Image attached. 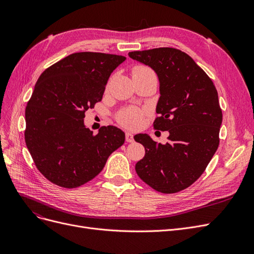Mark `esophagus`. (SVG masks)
Here are the masks:
<instances>
[{"label": "esophagus", "instance_id": "obj_1", "mask_svg": "<svg viewBox=\"0 0 254 254\" xmlns=\"http://www.w3.org/2000/svg\"><path fill=\"white\" fill-rule=\"evenodd\" d=\"M126 142L127 143L133 142V134L131 132H126Z\"/></svg>", "mask_w": 254, "mask_h": 254}]
</instances>
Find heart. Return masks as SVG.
Listing matches in <instances>:
<instances>
[{
  "label": "heart",
  "instance_id": "b5f03b06",
  "mask_svg": "<svg viewBox=\"0 0 254 254\" xmlns=\"http://www.w3.org/2000/svg\"><path fill=\"white\" fill-rule=\"evenodd\" d=\"M144 71H150L147 67L144 66H136L133 73L135 72H144ZM142 119H143V112L136 108H128L120 113L119 115V122L121 124L130 129H136L139 128L142 124Z\"/></svg>",
  "mask_w": 254,
  "mask_h": 254
}]
</instances>
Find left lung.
<instances>
[{
    "mask_svg": "<svg viewBox=\"0 0 254 254\" xmlns=\"http://www.w3.org/2000/svg\"><path fill=\"white\" fill-rule=\"evenodd\" d=\"M128 56L157 74L160 117L153 127L170 132L166 144L146 133L134 135L145 147L135 172L153 190L177 193L202 175L218 148L222 113L217 90L202 68L177 49L129 52Z\"/></svg>",
    "mask_w": 254,
    "mask_h": 254,
    "instance_id": "8db88e82",
    "label": "left lung"
}]
</instances>
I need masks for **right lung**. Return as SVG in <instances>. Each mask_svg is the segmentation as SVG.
<instances>
[{"label":"right lung","mask_w":254,"mask_h":254,"mask_svg":"<svg viewBox=\"0 0 254 254\" xmlns=\"http://www.w3.org/2000/svg\"><path fill=\"white\" fill-rule=\"evenodd\" d=\"M125 60L111 54L75 53L37 80L25 109V143L37 168L51 182L67 189L82 186L124 144L120 128L104 126L94 135L83 119L102 101L111 73Z\"/></svg>","instance_id":"1"}]
</instances>
